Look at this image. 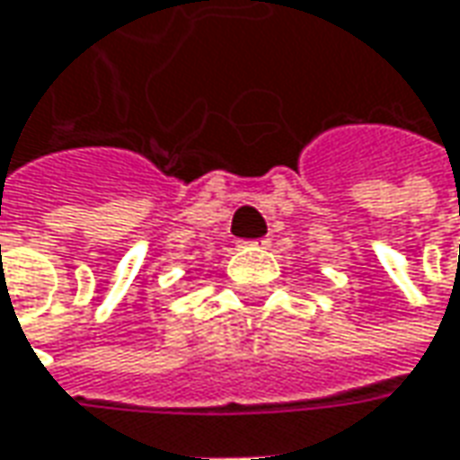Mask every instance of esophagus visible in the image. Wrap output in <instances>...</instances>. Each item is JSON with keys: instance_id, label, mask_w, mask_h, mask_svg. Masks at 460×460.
<instances>
[{"instance_id": "obj_1", "label": "esophagus", "mask_w": 460, "mask_h": 460, "mask_svg": "<svg viewBox=\"0 0 460 460\" xmlns=\"http://www.w3.org/2000/svg\"><path fill=\"white\" fill-rule=\"evenodd\" d=\"M242 246H261L264 249V246H270V242L267 239H257V242H242Z\"/></svg>"}]
</instances>
